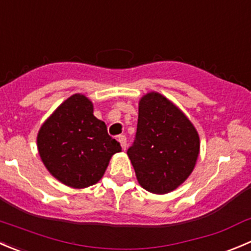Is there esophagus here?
Returning <instances> with one entry per match:
<instances>
[{
    "mask_svg": "<svg viewBox=\"0 0 251 251\" xmlns=\"http://www.w3.org/2000/svg\"><path fill=\"white\" fill-rule=\"evenodd\" d=\"M118 141L120 142L121 147H123V150H126V137L125 136H119L118 137Z\"/></svg>",
    "mask_w": 251,
    "mask_h": 251,
    "instance_id": "esophagus-1",
    "label": "esophagus"
}]
</instances>
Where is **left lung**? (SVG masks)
Instances as JSON below:
<instances>
[{
	"label": "left lung",
	"instance_id": "left-lung-1",
	"mask_svg": "<svg viewBox=\"0 0 251 251\" xmlns=\"http://www.w3.org/2000/svg\"><path fill=\"white\" fill-rule=\"evenodd\" d=\"M199 153L198 131L176 105L157 92L141 98L127 155L143 189L158 195L175 190L193 173Z\"/></svg>",
	"mask_w": 251,
	"mask_h": 251
}]
</instances>
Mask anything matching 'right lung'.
<instances>
[{"instance_id": "add662e5", "label": "right lung", "mask_w": 251, "mask_h": 251, "mask_svg": "<svg viewBox=\"0 0 251 251\" xmlns=\"http://www.w3.org/2000/svg\"><path fill=\"white\" fill-rule=\"evenodd\" d=\"M38 151L53 177L74 189L97 184L109 160L121 152L104 121L93 115V103L83 94H74L41 125Z\"/></svg>"}]
</instances>
